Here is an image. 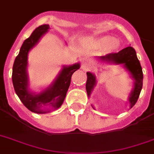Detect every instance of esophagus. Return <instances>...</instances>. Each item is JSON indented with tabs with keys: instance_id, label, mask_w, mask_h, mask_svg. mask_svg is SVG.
<instances>
[{
	"instance_id": "obj_1",
	"label": "esophagus",
	"mask_w": 154,
	"mask_h": 154,
	"mask_svg": "<svg viewBox=\"0 0 154 154\" xmlns=\"http://www.w3.org/2000/svg\"><path fill=\"white\" fill-rule=\"evenodd\" d=\"M88 67H89V65H88V63L85 62V61H84V62L82 64V69L86 70L87 69H88Z\"/></svg>"
}]
</instances>
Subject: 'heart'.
I'll return each mask as SVG.
<instances>
[{
  "instance_id": "heart-1",
  "label": "heart",
  "mask_w": 154,
  "mask_h": 154,
  "mask_svg": "<svg viewBox=\"0 0 154 154\" xmlns=\"http://www.w3.org/2000/svg\"><path fill=\"white\" fill-rule=\"evenodd\" d=\"M94 44L99 48H106L110 52L117 51L121 47L119 40L115 39L111 36H102L94 39Z\"/></svg>"
}]
</instances>
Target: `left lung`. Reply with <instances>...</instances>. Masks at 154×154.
I'll list each match as a JSON object with an SVG mask.
<instances>
[{
  "instance_id": "obj_1",
  "label": "left lung",
  "mask_w": 154,
  "mask_h": 154,
  "mask_svg": "<svg viewBox=\"0 0 154 154\" xmlns=\"http://www.w3.org/2000/svg\"><path fill=\"white\" fill-rule=\"evenodd\" d=\"M98 59L101 61L112 63L116 65H123L126 70L130 73L134 80V89L129 95V101L130 108L134 106L138 100L143 85V72L140 61L137 59L135 49L131 46L125 48L118 53H109L107 55L99 57ZM86 82V91L88 96H90L94 86L96 85V76L92 72H88Z\"/></svg>"
}]
</instances>
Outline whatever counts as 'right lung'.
Instances as JSON below:
<instances>
[{
  "label": "right lung",
  "instance_id": "1",
  "mask_svg": "<svg viewBox=\"0 0 154 154\" xmlns=\"http://www.w3.org/2000/svg\"><path fill=\"white\" fill-rule=\"evenodd\" d=\"M49 29V25H41L32 32L29 38L25 40L13 66L12 80L16 94L28 109L36 113H45L60 107L70 85L72 73L80 68L79 63L63 66L62 70L53 84L44 91L36 94L29 90L28 54Z\"/></svg>",
  "mask_w": 154,
  "mask_h": 154
}]
</instances>
